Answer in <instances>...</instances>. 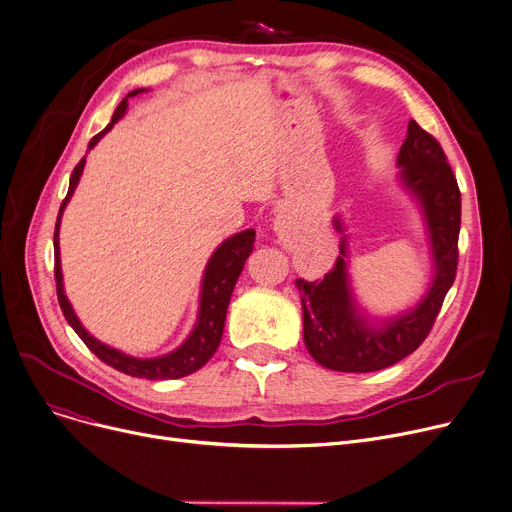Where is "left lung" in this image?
I'll use <instances>...</instances> for the list:
<instances>
[{
	"label": "left lung",
	"mask_w": 512,
	"mask_h": 512,
	"mask_svg": "<svg viewBox=\"0 0 512 512\" xmlns=\"http://www.w3.org/2000/svg\"><path fill=\"white\" fill-rule=\"evenodd\" d=\"M399 184L413 196L426 225L434 277L424 297L397 316L372 318L351 289L347 235L341 256L322 281L295 279L302 295L304 343L316 362L335 372H376L401 362L428 337L442 308L444 295L455 283L459 260L461 192L442 146L434 136L409 122L399 150ZM335 227L343 233L339 217Z\"/></svg>",
	"instance_id": "8db88e82"
}]
</instances>
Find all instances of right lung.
<instances>
[{
	"instance_id": "obj_1",
	"label": "right lung",
	"mask_w": 512,
	"mask_h": 512,
	"mask_svg": "<svg viewBox=\"0 0 512 512\" xmlns=\"http://www.w3.org/2000/svg\"><path fill=\"white\" fill-rule=\"evenodd\" d=\"M144 93V88H136L132 93H128V97H136ZM128 97L117 105L109 126L99 132L93 140L88 142V150L93 148L117 122L126 115L128 109ZM86 159H82L76 169L72 171L70 177V188H68V196L59 206V215H57V223H55V233H53V248H55V285H57V299H59V308H62L68 324L76 330V335L84 341V345L93 351L101 362H105L107 366L124 372L128 376H136V378H148V380H173V378H184L196 370H200L210 357L215 355L221 337H223V328H225V316H227V306L229 299L233 293V287L237 283L239 273L248 260V256L254 250V239H256V231L254 229H246L242 233H235L231 237H227L225 242L213 252L210 260L206 262L204 275H202V287H200V306H198V318L196 324L192 328V333L188 335V339L179 345L177 349L159 355V357H134L128 355L124 351H119L115 347H109L105 343H101L99 339H95L88 330L82 326V322L78 320V316L74 314L72 304L68 302L66 291H64V277H62V260H59V223H62V215L64 208L70 202L78 182L80 175L84 169Z\"/></svg>"
}]
</instances>
